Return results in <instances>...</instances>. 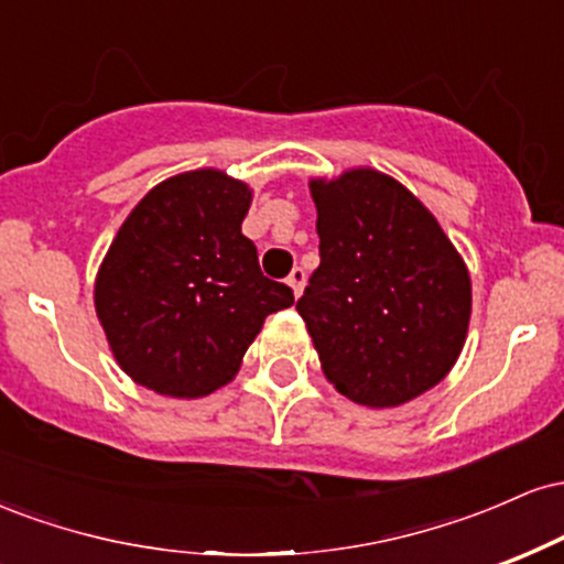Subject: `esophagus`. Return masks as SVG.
<instances>
[{
	"label": "esophagus",
	"instance_id": "obj_1",
	"mask_svg": "<svg viewBox=\"0 0 564 564\" xmlns=\"http://www.w3.org/2000/svg\"><path fill=\"white\" fill-rule=\"evenodd\" d=\"M286 281H289V286L294 289V296H300L302 289H304V281H307V273H304L302 268H294V270H291V273H289Z\"/></svg>",
	"mask_w": 564,
	"mask_h": 564
}]
</instances>
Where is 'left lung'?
I'll use <instances>...</instances> for the list:
<instances>
[{"label":"left lung","instance_id":"left-lung-1","mask_svg":"<svg viewBox=\"0 0 564 564\" xmlns=\"http://www.w3.org/2000/svg\"><path fill=\"white\" fill-rule=\"evenodd\" d=\"M321 264L296 302L326 379L392 408L435 387L467 336L471 283L422 200L373 170L310 183Z\"/></svg>","mask_w":564,"mask_h":564}]
</instances>
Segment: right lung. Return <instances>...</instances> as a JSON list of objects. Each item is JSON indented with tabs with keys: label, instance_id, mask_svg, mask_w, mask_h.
I'll return each instance as SVG.
<instances>
[{
	"label": "right lung",
	"instance_id": "add662e5",
	"mask_svg": "<svg viewBox=\"0 0 564 564\" xmlns=\"http://www.w3.org/2000/svg\"><path fill=\"white\" fill-rule=\"evenodd\" d=\"M249 187L198 170L153 187L121 225L95 283L119 366L170 398L228 384L264 318L294 304L241 232Z\"/></svg>",
	"mask_w": 564,
	"mask_h": 564
}]
</instances>
